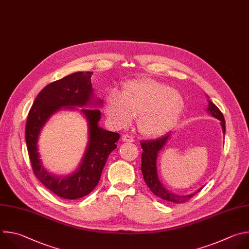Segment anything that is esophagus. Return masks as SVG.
Listing matches in <instances>:
<instances>
[{"mask_svg": "<svg viewBox=\"0 0 249 249\" xmlns=\"http://www.w3.org/2000/svg\"><path fill=\"white\" fill-rule=\"evenodd\" d=\"M122 140L124 142H132L133 141V137L130 136L129 134H124L122 136Z\"/></svg>", "mask_w": 249, "mask_h": 249, "instance_id": "esophagus-1", "label": "esophagus"}]
</instances>
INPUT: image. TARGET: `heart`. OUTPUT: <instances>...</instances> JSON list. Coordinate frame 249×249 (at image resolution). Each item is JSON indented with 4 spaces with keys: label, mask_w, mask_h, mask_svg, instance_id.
<instances>
[{
    "label": "heart",
    "mask_w": 249,
    "mask_h": 249,
    "mask_svg": "<svg viewBox=\"0 0 249 249\" xmlns=\"http://www.w3.org/2000/svg\"><path fill=\"white\" fill-rule=\"evenodd\" d=\"M185 103L182 95L168 84L151 78L124 82L121 92L110 90L104 99V111L117 128L130 124L145 137H158L171 131L179 122Z\"/></svg>",
    "instance_id": "b5f03b06"
}]
</instances>
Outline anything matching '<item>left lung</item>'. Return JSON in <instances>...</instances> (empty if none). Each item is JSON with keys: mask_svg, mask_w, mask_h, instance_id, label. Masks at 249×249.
I'll return each mask as SVG.
<instances>
[{"mask_svg": "<svg viewBox=\"0 0 249 249\" xmlns=\"http://www.w3.org/2000/svg\"><path fill=\"white\" fill-rule=\"evenodd\" d=\"M208 112L213 116L214 118L221 121V125L223 128V132L225 134L226 126H225V119L222 114V112L219 110V108L212 103L210 100H208ZM170 137L169 133H166L165 135L156 138V139H150V140H141L140 145L142 148V155H141V172L143 174L144 180L150 190L161 199H164L169 202L174 203H184L187 200H189L191 197H193L200 189H198L196 192L189 194V195H178L173 192L168 191L163 184L160 182L158 174H157V167H156V160L159 151L164 147L166 142L168 141Z\"/></svg>", "mask_w": 249, "mask_h": 249, "instance_id": "obj_1", "label": "left lung"}]
</instances>
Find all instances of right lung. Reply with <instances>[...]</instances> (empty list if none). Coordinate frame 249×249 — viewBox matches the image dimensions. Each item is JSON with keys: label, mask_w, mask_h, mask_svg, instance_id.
<instances>
[{"label": "right lung", "mask_w": 249, "mask_h": 249, "mask_svg": "<svg viewBox=\"0 0 249 249\" xmlns=\"http://www.w3.org/2000/svg\"><path fill=\"white\" fill-rule=\"evenodd\" d=\"M92 74L91 71H78L48 84L37 95L26 121L25 140L35 177L50 191L70 200L78 199L95 188L110 153L117 148L116 142L120 139V134L98 125L101 118L100 110L82 108L81 112L87 119L89 128L87 149L78 170L63 178L50 175L43 168L39 159L37 140L48 119L62 107H83L92 103ZM101 102L98 100L96 103Z\"/></svg>", "instance_id": "obj_1"}]
</instances>
